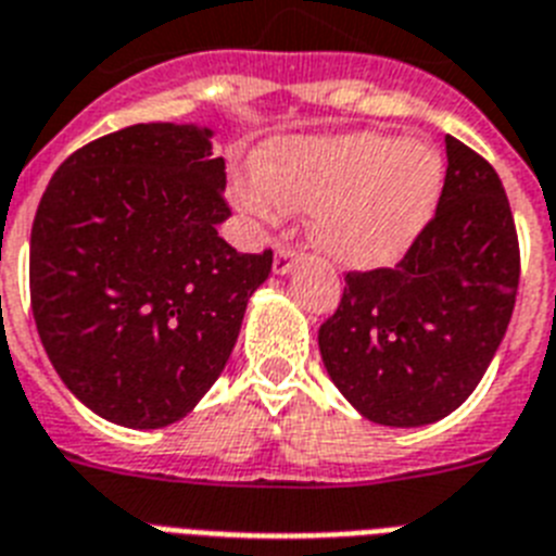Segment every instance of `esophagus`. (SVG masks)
<instances>
[{
    "instance_id": "obj_1",
    "label": "esophagus",
    "mask_w": 556,
    "mask_h": 556,
    "mask_svg": "<svg viewBox=\"0 0 556 556\" xmlns=\"http://www.w3.org/2000/svg\"><path fill=\"white\" fill-rule=\"evenodd\" d=\"M296 260H300V251L293 249V245H279L277 254H274V270L277 274H288Z\"/></svg>"
}]
</instances>
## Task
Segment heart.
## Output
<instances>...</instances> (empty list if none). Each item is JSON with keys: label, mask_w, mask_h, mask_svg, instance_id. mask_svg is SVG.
Returning <instances> with one entry per match:
<instances>
[{"label": "heart", "mask_w": 556, "mask_h": 556, "mask_svg": "<svg viewBox=\"0 0 556 556\" xmlns=\"http://www.w3.org/2000/svg\"><path fill=\"white\" fill-rule=\"evenodd\" d=\"M444 163L427 143L350 132L268 147L256 175L235 184L237 206L263 223L311 212V237L353 268L399 260L438 203Z\"/></svg>", "instance_id": "obj_1"}]
</instances>
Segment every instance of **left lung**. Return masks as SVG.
<instances>
[{
    "label": "left lung",
    "mask_w": 556,
    "mask_h": 556,
    "mask_svg": "<svg viewBox=\"0 0 556 556\" xmlns=\"http://www.w3.org/2000/svg\"><path fill=\"white\" fill-rule=\"evenodd\" d=\"M520 242L501 177L446 135L435 217L395 268L348 270L319 328L333 384L384 427H424L458 409L494 358L515 311Z\"/></svg>",
    "instance_id": "1"
}]
</instances>
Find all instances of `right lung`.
<instances>
[{"label":"right lung","instance_id":"obj_1","mask_svg":"<svg viewBox=\"0 0 556 556\" xmlns=\"http://www.w3.org/2000/svg\"><path fill=\"white\" fill-rule=\"evenodd\" d=\"M212 129L135 124L76 149L30 231V307L55 372L121 427L194 409L226 367L274 251L240 254L217 223L226 161Z\"/></svg>","mask_w":556,"mask_h":556}]
</instances>
